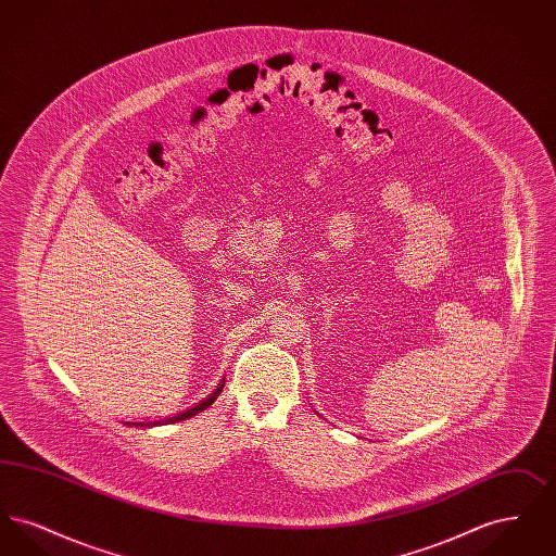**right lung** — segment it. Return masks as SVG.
I'll return each mask as SVG.
<instances>
[{
    "mask_svg": "<svg viewBox=\"0 0 556 556\" xmlns=\"http://www.w3.org/2000/svg\"><path fill=\"white\" fill-rule=\"evenodd\" d=\"M223 386H225V381L218 386V390L212 394L211 397H206V400H202L198 406H193V408H189V410H186V413H181L179 417H173V419H166V424H177V421H184V419H187V417H193L195 413H200V410H204V408H208L211 406L212 402L218 397V394L223 392ZM160 421H154V424H139L141 427H146V425H159Z\"/></svg>",
    "mask_w": 556,
    "mask_h": 556,
    "instance_id": "1",
    "label": "right lung"
}]
</instances>
